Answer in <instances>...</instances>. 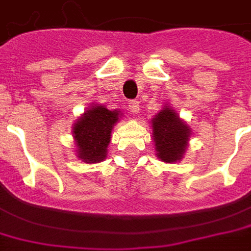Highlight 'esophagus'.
I'll return each instance as SVG.
<instances>
[{
	"mask_svg": "<svg viewBox=\"0 0 251 251\" xmlns=\"http://www.w3.org/2000/svg\"><path fill=\"white\" fill-rule=\"evenodd\" d=\"M127 107L131 111V114H137L140 111V101L138 100H129Z\"/></svg>",
	"mask_w": 251,
	"mask_h": 251,
	"instance_id": "obj_1",
	"label": "esophagus"
}]
</instances>
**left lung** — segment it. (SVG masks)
Wrapping results in <instances>:
<instances>
[{
	"label": "left lung",
	"mask_w": 251,
	"mask_h": 251,
	"mask_svg": "<svg viewBox=\"0 0 251 251\" xmlns=\"http://www.w3.org/2000/svg\"><path fill=\"white\" fill-rule=\"evenodd\" d=\"M153 141L157 156L162 162L173 163L182 159L187 147L190 130L174 110L166 107L152 120Z\"/></svg>",
	"instance_id": "8db88e82"
}]
</instances>
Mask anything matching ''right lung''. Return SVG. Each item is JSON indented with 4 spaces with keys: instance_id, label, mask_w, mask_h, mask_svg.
<instances>
[{
    "instance_id": "obj_1",
    "label": "right lung",
    "mask_w": 251,
    "mask_h": 251,
    "mask_svg": "<svg viewBox=\"0 0 251 251\" xmlns=\"http://www.w3.org/2000/svg\"><path fill=\"white\" fill-rule=\"evenodd\" d=\"M120 111L107 110L103 106H92L75 125L78 157L85 163H98L106 159L111 129L118 121Z\"/></svg>"
}]
</instances>
